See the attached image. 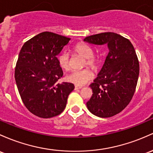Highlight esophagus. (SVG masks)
I'll use <instances>...</instances> for the list:
<instances>
[{"label":"esophagus","instance_id":"esophagus-1","mask_svg":"<svg viewBox=\"0 0 153 153\" xmlns=\"http://www.w3.org/2000/svg\"><path fill=\"white\" fill-rule=\"evenodd\" d=\"M81 88H82V86H78V85H75V90L80 89Z\"/></svg>","mask_w":153,"mask_h":153}]
</instances>
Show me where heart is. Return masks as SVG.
<instances>
[{"instance_id": "b5f03b06", "label": "heart", "mask_w": 153, "mask_h": 153, "mask_svg": "<svg viewBox=\"0 0 153 153\" xmlns=\"http://www.w3.org/2000/svg\"><path fill=\"white\" fill-rule=\"evenodd\" d=\"M73 51L75 54L85 58L84 66L96 68L99 64L98 58L94 55V50L89 45L85 43H79L73 47ZM58 62L62 68L68 70L71 67L70 55L67 52H62L58 56ZM94 74L88 69L82 70H74L67 75L68 81L77 85H83L93 79Z\"/></svg>"}]
</instances>
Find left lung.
<instances>
[{
    "label": "left lung",
    "instance_id": "obj_1",
    "mask_svg": "<svg viewBox=\"0 0 153 153\" xmlns=\"http://www.w3.org/2000/svg\"><path fill=\"white\" fill-rule=\"evenodd\" d=\"M84 41L107 44L109 53L98 76L90 85L91 97L86 105L94 115L110 117L126 107L135 92L139 64L133 45L127 38L111 32L86 37Z\"/></svg>",
    "mask_w": 153,
    "mask_h": 153
}]
</instances>
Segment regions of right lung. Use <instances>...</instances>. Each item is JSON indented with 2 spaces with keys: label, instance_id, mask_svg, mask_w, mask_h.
<instances>
[{
  "label": "right lung",
  "instance_id": "1",
  "mask_svg": "<svg viewBox=\"0 0 153 153\" xmlns=\"http://www.w3.org/2000/svg\"><path fill=\"white\" fill-rule=\"evenodd\" d=\"M70 40L43 32L25 42L20 50L15 80L25 106L36 116L49 118L61 114L75 88L71 83H57L63 75L57 55Z\"/></svg>",
  "mask_w": 153,
  "mask_h": 153
}]
</instances>
